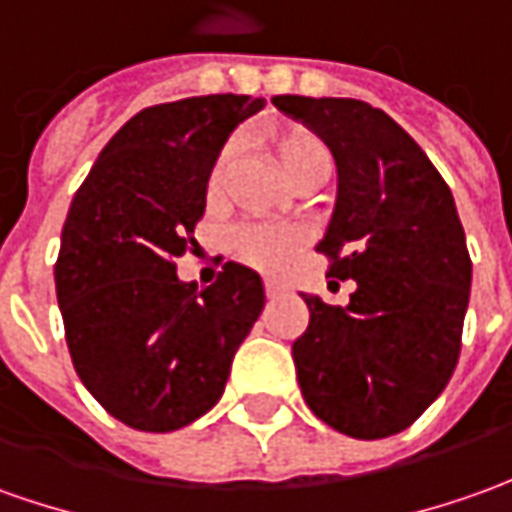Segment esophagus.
<instances>
[{
    "mask_svg": "<svg viewBox=\"0 0 512 512\" xmlns=\"http://www.w3.org/2000/svg\"><path fill=\"white\" fill-rule=\"evenodd\" d=\"M266 294L269 297H280V294H285V285L277 283V280H266Z\"/></svg>",
    "mask_w": 512,
    "mask_h": 512,
    "instance_id": "obj_1",
    "label": "esophagus"
}]
</instances>
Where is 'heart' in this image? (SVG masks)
Listing matches in <instances>:
<instances>
[{"instance_id":"b5f03b06","label":"heart","mask_w":512,"mask_h":512,"mask_svg":"<svg viewBox=\"0 0 512 512\" xmlns=\"http://www.w3.org/2000/svg\"><path fill=\"white\" fill-rule=\"evenodd\" d=\"M271 148L274 159L283 170V176L291 184L308 179L311 173H330V151L325 142L300 125H285L271 131ZM232 159V142H227L207 176V190L218 193L224 182V173ZM302 235L285 227H266V224H243L232 232V252L241 257L243 263L257 266L263 271H280L291 263V257L300 252Z\"/></svg>"}]
</instances>
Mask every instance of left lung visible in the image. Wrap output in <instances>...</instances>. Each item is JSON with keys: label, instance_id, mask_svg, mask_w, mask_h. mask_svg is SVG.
<instances>
[{"label": "left lung", "instance_id": "1", "mask_svg": "<svg viewBox=\"0 0 512 512\" xmlns=\"http://www.w3.org/2000/svg\"><path fill=\"white\" fill-rule=\"evenodd\" d=\"M336 162V204L316 243L330 274L356 280L347 305L302 294L308 330L291 344L305 403L356 440L412 426L460 358L471 257L457 204L423 148L389 114L350 97L277 95Z\"/></svg>", "mask_w": 512, "mask_h": 512}]
</instances>
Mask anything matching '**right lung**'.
<instances>
[{
	"label": "right lung",
	"instance_id": "add662e5",
	"mask_svg": "<svg viewBox=\"0 0 512 512\" xmlns=\"http://www.w3.org/2000/svg\"><path fill=\"white\" fill-rule=\"evenodd\" d=\"M263 97H184L134 114L72 198L55 263L66 344L95 401L139 431H176L210 412L263 311L255 269L224 263L207 288L173 260L207 207V176Z\"/></svg>",
	"mask_w": 512,
	"mask_h": 512
}]
</instances>
